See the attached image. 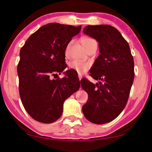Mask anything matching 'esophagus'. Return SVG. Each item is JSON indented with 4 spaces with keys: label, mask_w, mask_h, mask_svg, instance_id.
<instances>
[{
    "label": "esophagus",
    "mask_w": 152,
    "mask_h": 152,
    "mask_svg": "<svg viewBox=\"0 0 152 152\" xmlns=\"http://www.w3.org/2000/svg\"><path fill=\"white\" fill-rule=\"evenodd\" d=\"M78 78H79L80 80L82 78V75L81 74H78Z\"/></svg>",
    "instance_id": "1"
}]
</instances>
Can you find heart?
I'll return each mask as SVG.
<instances>
[{
	"label": "heart",
	"mask_w": 152,
	"mask_h": 152,
	"mask_svg": "<svg viewBox=\"0 0 152 152\" xmlns=\"http://www.w3.org/2000/svg\"><path fill=\"white\" fill-rule=\"evenodd\" d=\"M94 39H92L90 37H84L82 38L80 42H81L82 45H83V47L86 49L92 42H94ZM70 44L71 43H69L68 46H67L66 52H65L66 56L68 55V49H69V47H70ZM70 67L72 69H73L74 70L76 71L77 72L84 73L89 70L90 67H91V64L89 62H87V61L74 60L70 63Z\"/></svg>",
	"instance_id": "obj_1"
}]
</instances>
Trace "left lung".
<instances>
[{"label":"left lung","mask_w":152,"mask_h":152,"mask_svg":"<svg viewBox=\"0 0 152 152\" xmlns=\"http://www.w3.org/2000/svg\"><path fill=\"white\" fill-rule=\"evenodd\" d=\"M83 33L99 42L100 55L90 70L99 83L81 80L88 95L82 112L91 123L104 124L116 119L127 104L134 80V61L128 43L115 27L88 25Z\"/></svg>","instance_id":"1"}]
</instances>
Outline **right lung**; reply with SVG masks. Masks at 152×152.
Returning <instances> with one entry per match:
<instances>
[{
	"mask_svg": "<svg viewBox=\"0 0 152 152\" xmlns=\"http://www.w3.org/2000/svg\"><path fill=\"white\" fill-rule=\"evenodd\" d=\"M80 30V25L48 23L33 33L20 49L17 66L20 97L28 114L37 121L58 120L64 102L80 88L74 70L64 72L61 79L52 78L65 70L66 48Z\"/></svg>",
	"mask_w": 152,
	"mask_h": 152,
	"instance_id": "add662e5",
	"label": "right lung"
}]
</instances>
